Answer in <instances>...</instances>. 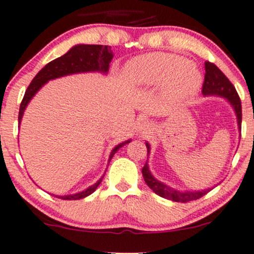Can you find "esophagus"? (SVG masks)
Segmentation results:
<instances>
[{"label":"esophagus","instance_id":"obj_1","mask_svg":"<svg viewBox=\"0 0 254 254\" xmlns=\"http://www.w3.org/2000/svg\"><path fill=\"white\" fill-rule=\"evenodd\" d=\"M151 124H149L148 122H142L140 124V127H138V132L140 134H148L149 131H151Z\"/></svg>","mask_w":254,"mask_h":254}]
</instances>
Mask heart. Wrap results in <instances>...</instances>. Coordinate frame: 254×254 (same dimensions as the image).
<instances>
[{"instance_id": "1", "label": "heart", "mask_w": 254, "mask_h": 254, "mask_svg": "<svg viewBox=\"0 0 254 254\" xmlns=\"http://www.w3.org/2000/svg\"><path fill=\"white\" fill-rule=\"evenodd\" d=\"M124 76L137 87H152L163 82L164 95L172 101L194 95L202 82L196 64L172 53H151L135 58L125 68Z\"/></svg>"}]
</instances>
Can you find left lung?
<instances>
[{
    "label": "left lung",
    "mask_w": 254,
    "mask_h": 254,
    "mask_svg": "<svg viewBox=\"0 0 254 254\" xmlns=\"http://www.w3.org/2000/svg\"><path fill=\"white\" fill-rule=\"evenodd\" d=\"M204 82L203 87H202V93L203 96H218V97L224 98L230 103L233 107L235 114H236L237 119V127H239V131L241 132V122H242V108H241V100H240L239 95H237L236 89L234 85L231 84L230 80L226 78L223 74V71L218 68L215 64L210 62L204 63ZM146 147H147V156H149L151 152V146L148 142H146ZM142 175L145 179V183L158 196L163 198L170 199L174 202H181V203H186V202L193 201V199L201 198L204 196L207 192H209L212 189H205L201 191H180L175 190V189L170 188L167 184L162 183V181L157 180L153 175H152L151 170L148 168V161L142 168Z\"/></svg>",
    "instance_id": "8db88e82"
}]
</instances>
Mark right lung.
Instances as JSON below:
<instances>
[{
  "instance_id": "obj_1",
  "label": "right lung",
  "mask_w": 254,
  "mask_h": 254,
  "mask_svg": "<svg viewBox=\"0 0 254 254\" xmlns=\"http://www.w3.org/2000/svg\"><path fill=\"white\" fill-rule=\"evenodd\" d=\"M112 60H113V52H112L111 46H103V45H75L65 55H63L62 57H58L53 60L52 62L47 63L36 74V76L33 79V81L30 82V85L26 89L25 95H24L23 101L20 103L19 116H18L19 124L21 123L24 112H25L31 98L50 80L80 73H102L106 75L109 70V63L112 62ZM130 141L131 140L124 141V142L119 143V145H117L116 147L112 149L111 154H109L108 164L111 159L113 158L114 154L118 152V149L122 148L124 145H127V143H129ZM103 176L105 175L101 176L100 180H97L93 185L89 186L85 190L73 194H64V196L56 194V197L62 199H69V201L85 198V197L90 196V194L96 191V189L100 186Z\"/></svg>"
}]
</instances>
